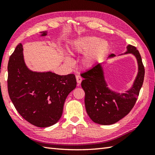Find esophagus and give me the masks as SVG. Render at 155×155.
<instances>
[{
  "label": "esophagus",
  "mask_w": 155,
  "mask_h": 155,
  "mask_svg": "<svg viewBox=\"0 0 155 155\" xmlns=\"http://www.w3.org/2000/svg\"><path fill=\"white\" fill-rule=\"evenodd\" d=\"M76 79H77V82L78 83V85H79L81 84V83L82 82V80H83V78L79 75H77L76 76Z\"/></svg>",
  "instance_id": "34e87169"
}]
</instances>
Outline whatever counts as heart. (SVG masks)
Wrapping results in <instances>:
<instances>
[{"mask_svg":"<svg viewBox=\"0 0 155 155\" xmlns=\"http://www.w3.org/2000/svg\"><path fill=\"white\" fill-rule=\"evenodd\" d=\"M109 50V44L106 41H102L94 36H85L72 41L68 47V52L72 55L84 54L82 65L86 68H90L96 64L102 58L107 54ZM64 62L68 67L74 64L72 59L65 57Z\"/></svg>","mask_w":155,"mask_h":155,"instance_id":"1","label":"heart"}]
</instances>
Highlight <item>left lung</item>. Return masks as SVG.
Here are the masks:
<instances>
[{"mask_svg": "<svg viewBox=\"0 0 155 155\" xmlns=\"http://www.w3.org/2000/svg\"><path fill=\"white\" fill-rule=\"evenodd\" d=\"M132 54L138 64V72L134 83L124 93L111 90L105 80L103 63H98L81 74L84 80L81 87L85 93L84 104L87 113L94 123L113 124L127 115L133 108L143 86L144 68L139 51L128 45L127 51L120 55ZM115 57L111 54L108 58Z\"/></svg>", "mask_w": 155, "mask_h": 155, "instance_id": "1", "label": "left lung"}]
</instances>
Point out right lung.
I'll use <instances>...</instances> for the list:
<instances>
[{
  "label": "right lung",
  "instance_id": "add662e5",
  "mask_svg": "<svg viewBox=\"0 0 155 155\" xmlns=\"http://www.w3.org/2000/svg\"><path fill=\"white\" fill-rule=\"evenodd\" d=\"M41 37L47 31L41 32ZM8 91L18 113L28 123L48 127L60 119L66 98L77 87L74 74L58 75L51 71H32L25 62L21 43L8 64Z\"/></svg>",
  "mask_w": 155,
  "mask_h": 155
}]
</instances>
